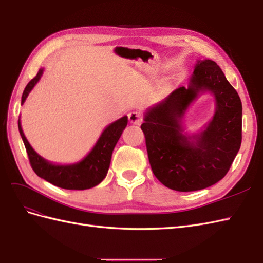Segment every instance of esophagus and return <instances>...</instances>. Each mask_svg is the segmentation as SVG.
I'll return each instance as SVG.
<instances>
[{
  "mask_svg": "<svg viewBox=\"0 0 263 263\" xmlns=\"http://www.w3.org/2000/svg\"><path fill=\"white\" fill-rule=\"evenodd\" d=\"M127 118H129V121L132 124H137V125L141 123V121H142V115L138 111L130 112L129 114H127Z\"/></svg>",
  "mask_w": 263,
  "mask_h": 263,
  "instance_id": "34e87169",
  "label": "esophagus"
}]
</instances>
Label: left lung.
Here are the masks:
<instances>
[{"label":"left lung","mask_w":263,"mask_h":263,"mask_svg":"<svg viewBox=\"0 0 263 263\" xmlns=\"http://www.w3.org/2000/svg\"><path fill=\"white\" fill-rule=\"evenodd\" d=\"M203 90L215 95L216 114L204 132L185 136L181 119ZM141 130L157 179L177 192L199 191L221 180L240 150L242 103L215 62L198 60L188 87H178L149 108Z\"/></svg>","instance_id":"1"}]
</instances>
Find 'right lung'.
I'll return each mask as SVG.
<instances>
[{"label": "right lung", "instance_id": "add662e5", "mask_svg": "<svg viewBox=\"0 0 263 263\" xmlns=\"http://www.w3.org/2000/svg\"><path fill=\"white\" fill-rule=\"evenodd\" d=\"M41 75L42 69H40L36 76L28 83L22 94V104L26 101L30 91L34 87V85L38 83ZM126 124L127 117H123L113 122V123L105 127L100 139L97 140L94 148L82 161L74 164L60 166V164H53L45 160L44 158L36 154L28 142L26 136H24L20 120L17 122L19 132L23 140L24 146L27 149L29 161L33 172L40 178L47 180L54 186L64 189H75V191H84V189L94 187L105 178L109 168V163H111L114 146L118 143Z\"/></svg>", "mask_w": 263, "mask_h": 263}]
</instances>
